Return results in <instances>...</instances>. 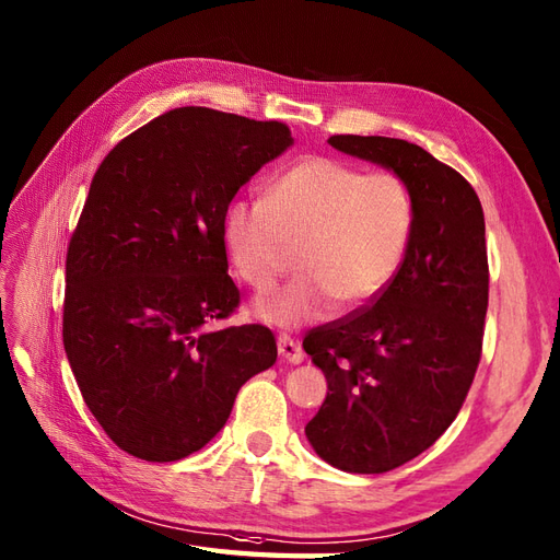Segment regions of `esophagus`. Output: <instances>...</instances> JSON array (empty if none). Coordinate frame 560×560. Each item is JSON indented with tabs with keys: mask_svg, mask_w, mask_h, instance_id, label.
Returning <instances> with one entry per match:
<instances>
[{
	"mask_svg": "<svg viewBox=\"0 0 560 560\" xmlns=\"http://www.w3.org/2000/svg\"><path fill=\"white\" fill-rule=\"evenodd\" d=\"M278 351H280V357L284 359V361H290V363H302L304 361V351H302V347H299L294 339H290V337H278Z\"/></svg>",
	"mask_w": 560,
	"mask_h": 560,
	"instance_id": "obj_1",
	"label": "esophagus"
}]
</instances>
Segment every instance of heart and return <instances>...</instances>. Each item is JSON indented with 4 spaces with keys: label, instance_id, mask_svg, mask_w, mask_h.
I'll return each instance as SVG.
<instances>
[{
    "label": "heart",
    "instance_id": "1",
    "mask_svg": "<svg viewBox=\"0 0 560 560\" xmlns=\"http://www.w3.org/2000/svg\"><path fill=\"white\" fill-rule=\"evenodd\" d=\"M413 233V199L394 173L311 156L268 187L264 201H237L225 215V244L237 276L268 292L299 247L304 272L258 299L256 318L294 330L332 313L363 308L385 292Z\"/></svg>",
    "mask_w": 560,
    "mask_h": 560
}]
</instances>
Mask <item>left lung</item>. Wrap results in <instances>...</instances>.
Segmentation results:
<instances>
[{
	"label": "left lung",
	"instance_id": "left-lung-1",
	"mask_svg": "<svg viewBox=\"0 0 560 560\" xmlns=\"http://www.w3.org/2000/svg\"><path fill=\"white\" fill-rule=\"evenodd\" d=\"M327 142L392 171L413 199V233L385 292L304 339L327 380L306 425L313 452L347 472H387L442 438L472 385L489 299L485 213L466 177L418 144Z\"/></svg>",
	"mask_w": 560,
	"mask_h": 560
}]
</instances>
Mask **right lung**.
<instances>
[{
	"label": "right lung",
	"mask_w": 560,
	"mask_h": 560,
	"mask_svg": "<svg viewBox=\"0 0 560 560\" xmlns=\"http://www.w3.org/2000/svg\"><path fill=\"white\" fill-rule=\"evenodd\" d=\"M292 144L284 122L183 106L120 140L94 173L66 256L63 349L92 416L130 456L199 452L240 387L276 363L268 327L207 325L240 304L230 201Z\"/></svg>",
	"instance_id": "right-lung-1"
}]
</instances>
